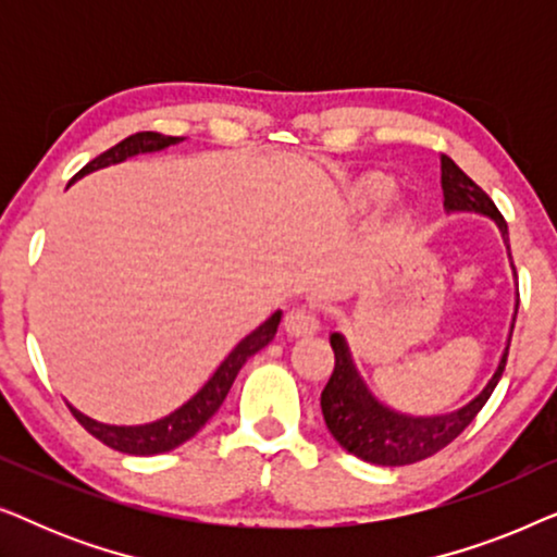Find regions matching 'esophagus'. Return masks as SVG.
Returning <instances> with one entry per match:
<instances>
[{
	"label": "esophagus",
	"instance_id": "obj_1",
	"mask_svg": "<svg viewBox=\"0 0 557 557\" xmlns=\"http://www.w3.org/2000/svg\"><path fill=\"white\" fill-rule=\"evenodd\" d=\"M284 330L288 337H309L319 330V317L311 307H296L284 317Z\"/></svg>",
	"mask_w": 557,
	"mask_h": 557
}]
</instances>
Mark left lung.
Returning <instances> with one entry per match:
<instances>
[{
    "label": "left lung",
    "mask_w": 557,
    "mask_h": 557,
    "mask_svg": "<svg viewBox=\"0 0 557 557\" xmlns=\"http://www.w3.org/2000/svg\"><path fill=\"white\" fill-rule=\"evenodd\" d=\"M441 187H444V208L448 212L467 210L492 218L499 225L502 238L509 248L507 223L497 205L446 154L441 157ZM517 307H520V294H517ZM512 330H509L505 355H502L497 370H494L490 383L484 385V391L474 400H469L467 406L444 416H406L383 406L362 383L345 337L339 332H332L330 345L334 349V372L322 391V413L326 429L342 448H347L357 459L380 463V467H406V463L429 459V456L438 454L441 448L451 444L474 421L484 403L490 400L502 372H505Z\"/></svg>",
    "instance_id": "8db88e82"
}]
</instances>
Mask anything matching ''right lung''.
I'll list each match as a JSON object with an SVG mask.
<instances>
[{
    "mask_svg": "<svg viewBox=\"0 0 557 557\" xmlns=\"http://www.w3.org/2000/svg\"><path fill=\"white\" fill-rule=\"evenodd\" d=\"M180 141H182V136H164L157 132L132 134V136H126L124 141H119L116 147L103 151L101 157H96L94 162H88L86 166H83V170L73 177V182L83 177V174L101 170V166L119 164L128 157L147 154V151H162ZM278 322H281V311H273V314L265 319L261 326H256L253 332L246 334V337H243L238 345L231 349V355L220 362V368L212 372L208 383H205L200 391L193 395V398H189L187 403H182V406L177 410H172L170 416L159 418V421H151L144 425H109V423H98V421H94V418L83 416L81 410H75L73 406H67V408H71L75 421H78L83 429L90 433V436H96L101 444L111 446L113 451L132 454V456H154V454L172 451V448H177L185 444V441L193 438L195 433L218 413V408L223 406L227 391H231L235 375H238L243 364L248 362V357H253L258 349H263L273 337H276Z\"/></svg>",
    "mask_w": 557,
    "mask_h": 557,
    "instance_id": "right-lung-1",
    "label": "right lung"
}]
</instances>
